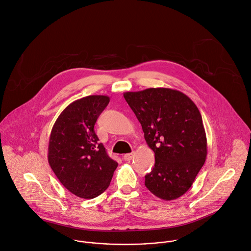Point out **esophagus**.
<instances>
[{"instance_id": "obj_1", "label": "esophagus", "mask_w": 251, "mask_h": 251, "mask_svg": "<svg viewBox=\"0 0 251 251\" xmlns=\"http://www.w3.org/2000/svg\"><path fill=\"white\" fill-rule=\"evenodd\" d=\"M132 158H133V154H132V153L125 154V155H124V160H125V161H131Z\"/></svg>"}]
</instances>
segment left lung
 Segmentation results:
<instances>
[{
	"label": "left lung",
	"mask_w": 251,
	"mask_h": 251,
	"mask_svg": "<svg viewBox=\"0 0 251 251\" xmlns=\"http://www.w3.org/2000/svg\"><path fill=\"white\" fill-rule=\"evenodd\" d=\"M124 97L155 153V167L145 176V186L165 201L178 199L190 189L207 155L198 107L183 92L167 87L127 91Z\"/></svg>",
	"instance_id": "1"
}]
</instances>
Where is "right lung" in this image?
I'll use <instances>...</instances> for the list:
<instances>
[{"label":"right lung","mask_w":251,"mask_h":251,"mask_svg":"<svg viewBox=\"0 0 251 251\" xmlns=\"http://www.w3.org/2000/svg\"><path fill=\"white\" fill-rule=\"evenodd\" d=\"M109 101L107 95L75 100L61 112L50 132L49 164L60 183L79 198L93 199L102 194L118 167L94 131L96 120Z\"/></svg>","instance_id":"add662e5"}]
</instances>
